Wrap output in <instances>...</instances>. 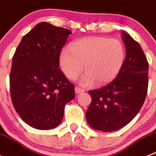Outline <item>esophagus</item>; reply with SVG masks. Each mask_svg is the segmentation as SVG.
<instances>
[{
	"label": "esophagus",
	"mask_w": 156,
	"mask_h": 156,
	"mask_svg": "<svg viewBox=\"0 0 156 156\" xmlns=\"http://www.w3.org/2000/svg\"><path fill=\"white\" fill-rule=\"evenodd\" d=\"M75 93H77V94L82 93V92H85V89H83V88H79V87H75Z\"/></svg>",
	"instance_id": "34e87169"
}]
</instances>
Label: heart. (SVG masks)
<instances>
[{"label":"heart","instance_id":"obj_1","mask_svg":"<svg viewBox=\"0 0 156 156\" xmlns=\"http://www.w3.org/2000/svg\"><path fill=\"white\" fill-rule=\"evenodd\" d=\"M125 57V47L120 40L89 36L74 42L71 48L64 47L59 63L71 80L76 79L85 68L80 83L88 87L96 81L98 85H105L113 81L123 68Z\"/></svg>","mask_w":156,"mask_h":156}]
</instances>
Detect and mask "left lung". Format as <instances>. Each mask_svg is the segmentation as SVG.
<instances>
[{
  "label": "left lung",
  "instance_id": "obj_1",
  "mask_svg": "<svg viewBox=\"0 0 156 156\" xmlns=\"http://www.w3.org/2000/svg\"><path fill=\"white\" fill-rule=\"evenodd\" d=\"M126 57L121 71L111 83L88 91L92 97L85 117L95 130L111 132L128 124L145 100L148 63L139 43L123 32Z\"/></svg>",
  "mask_w": 156,
  "mask_h": 156
}]
</instances>
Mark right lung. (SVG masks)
<instances>
[{"label":"right lung","mask_w":156,"mask_h":156,"mask_svg":"<svg viewBox=\"0 0 156 156\" xmlns=\"http://www.w3.org/2000/svg\"><path fill=\"white\" fill-rule=\"evenodd\" d=\"M69 29L37 24L23 36L12 58L10 91L22 120L40 130L62 121L65 105L75 97V85L59 68Z\"/></svg>","instance_id":"1"}]
</instances>
